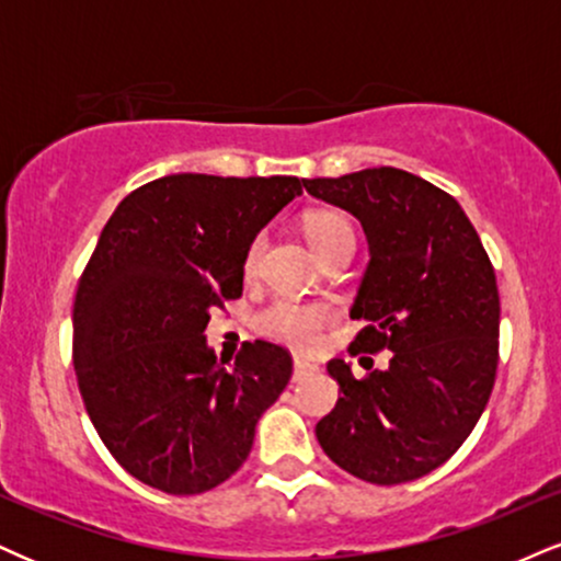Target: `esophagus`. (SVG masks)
Listing matches in <instances>:
<instances>
[{
  "label": "esophagus",
  "mask_w": 561,
  "mask_h": 561,
  "mask_svg": "<svg viewBox=\"0 0 561 561\" xmlns=\"http://www.w3.org/2000/svg\"><path fill=\"white\" fill-rule=\"evenodd\" d=\"M313 370H319V366H316V363L306 360V357H295V363H293V379L295 381L306 379V376L313 374Z\"/></svg>",
  "instance_id": "1"
}]
</instances>
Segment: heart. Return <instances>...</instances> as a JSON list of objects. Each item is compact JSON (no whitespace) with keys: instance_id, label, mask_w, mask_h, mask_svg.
Instances as JSON below:
<instances>
[{"instance_id":"1","label":"heart","mask_w":561,"mask_h":561,"mask_svg":"<svg viewBox=\"0 0 561 561\" xmlns=\"http://www.w3.org/2000/svg\"><path fill=\"white\" fill-rule=\"evenodd\" d=\"M302 234H306L308 245L313 248L316 255H327L342 242H355L353 227L342 214L336 211H310L302 216ZM263 240L255 238L245 251V274L251 276L259 266ZM334 319L332 308L316 306V302H293V300H276L259 316V332L268 340L285 342L289 347L310 350L319 345L321 332Z\"/></svg>"}]
</instances>
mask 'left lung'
<instances>
[{
	"label": "left lung",
	"mask_w": 561,
	"mask_h": 561,
	"mask_svg": "<svg viewBox=\"0 0 561 561\" xmlns=\"http://www.w3.org/2000/svg\"><path fill=\"white\" fill-rule=\"evenodd\" d=\"M302 187L353 214L368 240L370 261L350 308L366 327L350 353H391L366 379L340 357L329 360L342 397L316 436L360 481H415L460 449L494 389V266L460 204L415 174L374 167Z\"/></svg>",
	"instance_id": "left-lung-1"
}]
</instances>
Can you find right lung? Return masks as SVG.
I'll return each instance as SVG.
<instances>
[{
    "instance_id": "add662e5",
    "label": "right lung",
    "mask_w": 561,
    "mask_h": 561,
    "mask_svg": "<svg viewBox=\"0 0 561 561\" xmlns=\"http://www.w3.org/2000/svg\"><path fill=\"white\" fill-rule=\"evenodd\" d=\"M300 193L279 174H170L101 229L72 308V363L101 442L146 485L191 496L225 483L285 391V347L245 342L225 368L204 332L242 295L248 245Z\"/></svg>"
}]
</instances>
